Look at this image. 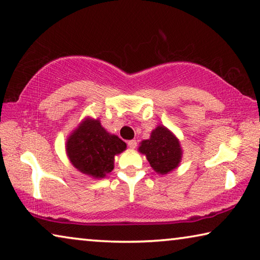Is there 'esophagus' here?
Masks as SVG:
<instances>
[{"label": "esophagus", "mask_w": 260, "mask_h": 260, "mask_svg": "<svg viewBox=\"0 0 260 260\" xmlns=\"http://www.w3.org/2000/svg\"><path fill=\"white\" fill-rule=\"evenodd\" d=\"M127 145H128V147L132 148V149H134V148L137 147L138 143H137V141H135V140H129V141L127 142Z\"/></svg>", "instance_id": "esophagus-1"}]
</instances>
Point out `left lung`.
Segmentation results:
<instances>
[{"instance_id": "8db88e82", "label": "left lung", "mask_w": 260, "mask_h": 260, "mask_svg": "<svg viewBox=\"0 0 260 260\" xmlns=\"http://www.w3.org/2000/svg\"><path fill=\"white\" fill-rule=\"evenodd\" d=\"M139 150L147 156L151 168L162 175L174 170L182 159L179 141L164 126L152 131L150 139L142 141Z\"/></svg>"}]
</instances>
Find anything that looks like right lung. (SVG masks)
Masks as SVG:
<instances>
[{
	"label": "right lung",
	"mask_w": 260,
	"mask_h": 260,
	"mask_svg": "<svg viewBox=\"0 0 260 260\" xmlns=\"http://www.w3.org/2000/svg\"><path fill=\"white\" fill-rule=\"evenodd\" d=\"M126 149V143L111 135L98 120L86 119L67 141V154L77 170L93 178H103L113 170L114 156Z\"/></svg>",
	"instance_id": "right-lung-1"
}]
</instances>
